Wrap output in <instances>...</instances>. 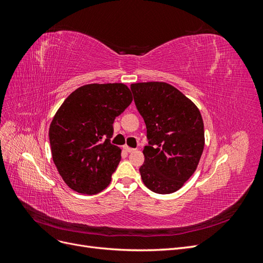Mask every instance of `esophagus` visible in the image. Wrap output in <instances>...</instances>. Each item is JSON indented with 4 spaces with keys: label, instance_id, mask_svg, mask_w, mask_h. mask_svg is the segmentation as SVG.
Wrapping results in <instances>:
<instances>
[{
    "label": "esophagus",
    "instance_id": "esophagus-1",
    "mask_svg": "<svg viewBox=\"0 0 263 263\" xmlns=\"http://www.w3.org/2000/svg\"><path fill=\"white\" fill-rule=\"evenodd\" d=\"M123 148H124V150L126 151V153H133V151H135L134 148H130V147H128V146H124Z\"/></svg>",
    "mask_w": 263,
    "mask_h": 263
}]
</instances>
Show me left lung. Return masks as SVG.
Returning a JSON list of instances; mask_svg holds the SVG:
<instances>
[{"mask_svg":"<svg viewBox=\"0 0 263 263\" xmlns=\"http://www.w3.org/2000/svg\"><path fill=\"white\" fill-rule=\"evenodd\" d=\"M130 90L147 127L144 184L158 194L176 192L195 172L203 154L204 124L194 103L165 82L133 83Z\"/></svg>","mask_w":263,"mask_h":263,"instance_id":"8db88e82","label":"left lung"}]
</instances>
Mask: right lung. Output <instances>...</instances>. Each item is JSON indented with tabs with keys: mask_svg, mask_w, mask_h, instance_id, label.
<instances>
[{
	"mask_svg": "<svg viewBox=\"0 0 263 263\" xmlns=\"http://www.w3.org/2000/svg\"><path fill=\"white\" fill-rule=\"evenodd\" d=\"M133 101L123 83L86 84L62 103L49 127L52 160L66 184L81 194L104 190L121 161L110 144L113 123Z\"/></svg>",
	"mask_w": 263,
	"mask_h": 263,
	"instance_id": "obj_1",
	"label": "right lung"
}]
</instances>
